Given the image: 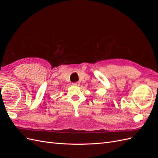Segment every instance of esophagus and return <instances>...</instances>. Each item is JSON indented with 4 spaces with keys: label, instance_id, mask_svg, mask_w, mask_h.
<instances>
[{
    "label": "esophagus",
    "instance_id": "1",
    "mask_svg": "<svg viewBox=\"0 0 158 158\" xmlns=\"http://www.w3.org/2000/svg\"><path fill=\"white\" fill-rule=\"evenodd\" d=\"M73 84L74 85H79V82H74Z\"/></svg>",
    "mask_w": 158,
    "mask_h": 158
}]
</instances>
